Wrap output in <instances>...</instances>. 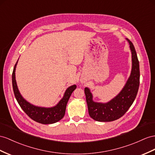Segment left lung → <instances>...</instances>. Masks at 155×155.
Wrapping results in <instances>:
<instances>
[{
	"instance_id": "8db88e82",
	"label": "left lung",
	"mask_w": 155,
	"mask_h": 155,
	"mask_svg": "<svg viewBox=\"0 0 155 155\" xmlns=\"http://www.w3.org/2000/svg\"><path fill=\"white\" fill-rule=\"evenodd\" d=\"M132 53V71L124 88L117 96L107 103L93 100V95L88 88H84L88 113L98 122H110L118 119L126 113L136 97L140 86V64L134 45L126 38Z\"/></svg>"
}]
</instances>
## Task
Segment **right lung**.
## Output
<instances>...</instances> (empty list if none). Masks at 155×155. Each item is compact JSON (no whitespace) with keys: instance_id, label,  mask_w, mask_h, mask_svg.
Wrapping results in <instances>:
<instances>
[{"instance_id":"right-lung-1","label":"right lung","mask_w":155,"mask_h":155,"mask_svg":"<svg viewBox=\"0 0 155 155\" xmlns=\"http://www.w3.org/2000/svg\"><path fill=\"white\" fill-rule=\"evenodd\" d=\"M18 61V60L15 63L12 73V86L15 99L21 108L31 119L43 124H54L60 120L65 115L67 104L71 94L76 89L77 86L74 84L67 88L63 97L56 105L51 107H43L34 105L25 100L18 90L15 73Z\"/></svg>"}]
</instances>
